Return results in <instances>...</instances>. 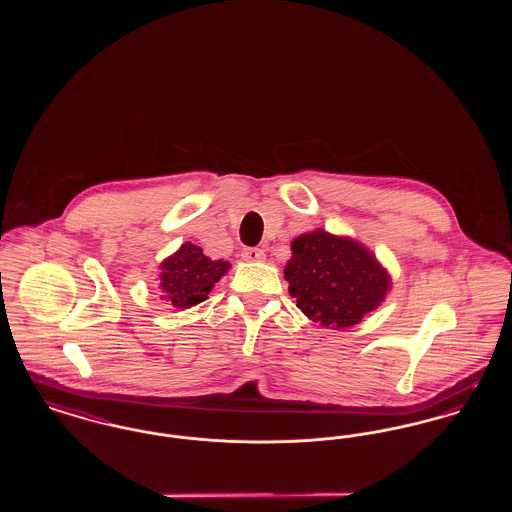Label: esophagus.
Instances as JSON below:
<instances>
[{
	"label": "esophagus",
	"instance_id": "34e87169",
	"mask_svg": "<svg viewBox=\"0 0 512 512\" xmlns=\"http://www.w3.org/2000/svg\"><path fill=\"white\" fill-rule=\"evenodd\" d=\"M242 259L255 263V261H265V251L261 247H245L242 251Z\"/></svg>",
	"mask_w": 512,
	"mask_h": 512
}]
</instances>
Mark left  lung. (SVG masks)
Masks as SVG:
<instances>
[{"label":"left lung","mask_w":512,"mask_h":512,"mask_svg":"<svg viewBox=\"0 0 512 512\" xmlns=\"http://www.w3.org/2000/svg\"><path fill=\"white\" fill-rule=\"evenodd\" d=\"M284 278L307 318L341 330L378 309L391 290V276L366 245L322 228L292 242Z\"/></svg>","instance_id":"1"}]
</instances>
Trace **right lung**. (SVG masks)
Wrapping results in <instances>:
<instances>
[{"mask_svg":"<svg viewBox=\"0 0 512 512\" xmlns=\"http://www.w3.org/2000/svg\"><path fill=\"white\" fill-rule=\"evenodd\" d=\"M228 270V261H211L199 245L186 242L159 265L161 299L174 309H190L209 297Z\"/></svg>","mask_w":512,"mask_h":512,"instance_id":"1","label":"right lung"}]
</instances>
